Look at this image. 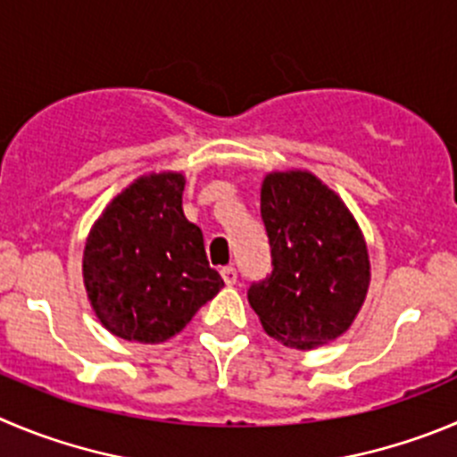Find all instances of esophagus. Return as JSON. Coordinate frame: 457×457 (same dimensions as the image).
<instances>
[{
    "label": "esophagus",
    "instance_id": "obj_1",
    "mask_svg": "<svg viewBox=\"0 0 457 457\" xmlns=\"http://www.w3.org/2000/svg\"><path fill=\"white\" fill-rule=\"evenodd\" d=\"M220 277H223V281L225 284H228V287H234V284H237V268L234 266H225V268H220Z\"/></svg>",
    "mask_w": 457,
    "mask_h": 457
}]
</instances>
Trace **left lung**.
Returning <instances> with one entry per match:
<instances>
[{"mask_svg":"<svg viewBox=\"0 0 457 457\" xmlns=\"http://www.w3.org/2000/svg\"><path fill=\"white\" fill-rule=\"evenodd\" d=\"M262 220L272 272L248 302L268 336L313 349L343 336L363 306L370 257L361 228L336 191L309 170L263 178Z\"/></svg>","mask_w":457,"mask_h":457,"instance_id":"obj_1","label":"left lung"}]
</instances>
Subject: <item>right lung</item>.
<instances>
[{
	"label": "right lung",
	"mask_w": 457,
	"mask_h": 457,
	"mask_svg": "<svg viewBox=\"0 0 457 457\" xmlns=\"http://www.w3.org/2000/svg\"><path fill=\"white\" fill-rule=\"evenodd\" d=\"M185 176L164 170L132 182L89 229L83 279L110 334L164 343L223 288L203 232L182 212Z\"/></svg>",
	"instance_id": "1"
}]
</instances>
